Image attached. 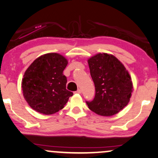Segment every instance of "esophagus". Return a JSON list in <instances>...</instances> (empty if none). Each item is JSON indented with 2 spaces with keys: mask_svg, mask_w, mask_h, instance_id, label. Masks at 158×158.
<instances>
[{
  "mask_svg": "<svg viewBox=\"0 0 158 158\" xmlns=\"http://www.w3.org/2000/svg\"><path fill=\"white\" fill-rule=\"evenodd\" d=\"M75 92H76V93H79V94H81V89H78L77 91H76Z\"/></svg>",
  "mask_w": 158,
  "mask_h": 158,
  "instance_id": "34e87169",
  "label": "esophagus"
}]
</instances>
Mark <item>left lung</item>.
<instances>
[{"instance_id": "obj_1", "label": "left lung", "mask_w": 158, "mask_h": 158, "mask_svg": "<svg viewBox=\"0 0 158 158\" xmlns=\"http://www.w3.org/2000/svg\"><path fill=\"white\" fill-rule=\"evenodd\" d=\"M95 87V96L87 104L102 116H112L129 102L133 83L129 71L113 55L98 53L87 60Z\"/></svg>"}]
</instances>
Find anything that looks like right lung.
Segmentation results:
<instances>
[{
	"label": "right lung",
	"mask_w": 158,
	"mask_h": 158,
	"mask_svg": "<svg viewBox=\"0 0 158 158\" xmlns=\"http://www.w3.org/2000/svg\"><path fill=\"white\" fill-rule=\"evenodd\" d=\"M68 64L64 56L56 52L36 58L24 72L22 81L23 95L33 110L51 115L64 108L73 92L66 89L63 71Z\"/></svg>",
	"instance_id": "obj_1"
}]
</instances>
